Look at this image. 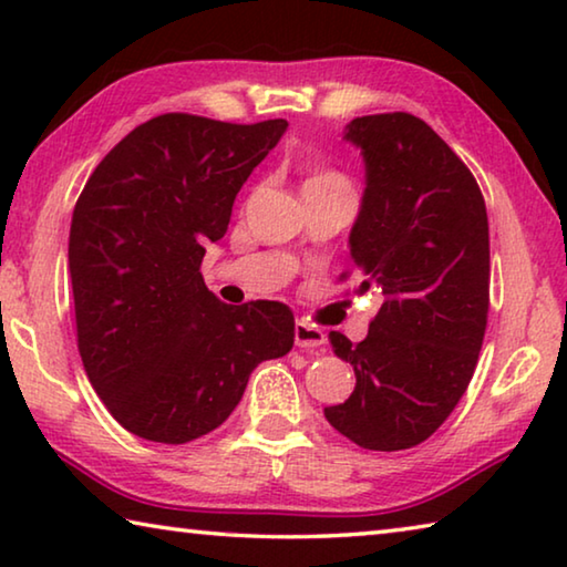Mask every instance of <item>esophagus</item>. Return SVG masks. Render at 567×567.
Returning <instances> with one entry per match:
<instances>
[{
	"label": "esophagus",
	"mask_w": 567,
	"mask_h": 567,
	"mask_svg": "<svg viewBox=\"0 0 567 567\" xmlns=\"http://www.w3.org/2000/svg\"><path fill=\"white\" fill-rule=\"evenodd\" d=\"M328 342L324 338V332L318 328H310L307 322H297L295 324V344L302 350H315V348H322V344Z\"/></svg>",
	"instance_id": "esophagus-1"
}]
</instances>
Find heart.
<instances>
[{
	"label": "heart",
	"instance_id": "obj_1",
	"mask_svg": "<svg viewBox=\"0 0 567 567\" xmlns=\"http://www.w3.org/2000/svg\"><path fill=\"white\" fill-rule=\"evenodd\" d=\"M348 185V179H344L342 175H338V172L332 169H322V172H315V175H310L305 179V187L302 189H320V187H342Z\"/></svg>",
	"mask_w": 567,
	"mask_h": 567
}]
</instances>
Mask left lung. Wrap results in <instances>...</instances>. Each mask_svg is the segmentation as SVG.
<instances>
[{"label": "left lung", "mask_w": 567, "mask_h": 567, "mask_svg": "<svg viewBox=\"0 0 567 567\" xmlns=\"http://www.w3.org/2000/svg\"><path fill=\"white\" fill-rule=\"evenodd\" d=\"M344 140L364 159L358 292L385 302L362 342L330 332L358 382L324 417L354 445L395 453L433 435L473 380L491 307L487 213L473 172L415 114L358 117Z\"/></svg>", "instance_id": "obj_1"}]
</instances>
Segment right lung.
<instances>
[{
	"label": "right lung",
	"instance_id": "1",
	"mask_svg": "<svg viewBox=\"0 0 567 567\" xmlns=\"http://www.w3.org/2000/svg\"><path fill=\"white\" fill-rule=\"evenodd\" d=\"M287 130L169 112L134 127L76 199L70 277L76 348L112 417L182 445L223 425L262 360L292 350L282 302H219L199 272L239 187Z\"/></svg>",
	"mask_w": 567,
	"mask_h": 567
}]
</instances>
